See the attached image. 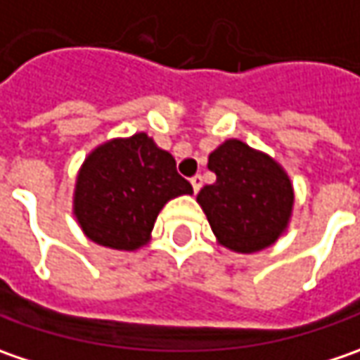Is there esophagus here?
<instances>
[{"instance_id": "34e87169", "label": "esophagus", "mask_w": 360, "mask_h": 360, "mask_svg": "<svg viewBox=\"0 0 360 360\" xmlns=\"http://www.w3.org/2000/svg\"><path fill=\"white\" fill-rule=\"evenodd\" d=\"M201 183H203V177H201V175H193V177H191V185H193V191H199V189H201Z\"/></svg>"}]
</instances>
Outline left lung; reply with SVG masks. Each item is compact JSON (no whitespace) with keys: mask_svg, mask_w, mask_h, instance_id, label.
I'll return each mask as SVG.
<instances>
[{"mask_svg":"<svg viewBox=\"0 0 360 360\" xmlns=\"http://www.w3.org/2000/svg\"><path fill=\"white\" fill-rule=\"evenodd\" d=\"M215 183L197 201L219 243L252 254L272 245L286 229L294 205L292 183L284 169L242 141H226L210 155Z\"/></svg>","mask_w":360,"mask_h":360,"instance_id":"left-lung-1","label":"left lung"}]
</instances>
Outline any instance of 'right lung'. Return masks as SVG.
Masks as SVG:
<instances>
[{
    "instance_id": "add662e5",
    "label": "right lung",
    "mask_w": 360,
    "mask_h": 360,
    "mask_svg": "<svg viewBox=\"0 0 360 360\" xmlns=\"http://www.w3.org/2000/svg\"><path fill=\"white\" fill-rule=\"evenodd\" d=\"M193 187L177 173L175 159L145 133L115 139L94 149L82 165L74 215L92 242L136 250L149 242L163 205Z\"/></svg>"
}]
</instances>
